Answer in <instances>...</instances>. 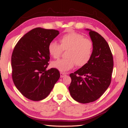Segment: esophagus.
Wrapping results in <instances>:
<instances>
[{
	"mask_svg": "<svg viewBox=\"0 0 128 128\" xmlns=\"http://www.w3.org/2000/svg\"><path fill=\"white\" fill-rule=\"evenodd\" d=\"M60 78H64V77L66 75L65 73L64 72H60Z\"/></svg>",
	"mask_w": 128,
	"mask_h": 128,
	"instance_id": "esophagus-1",
	"label": "esophagus"
}]
</instances>
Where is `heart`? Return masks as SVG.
I'll return each mask as SVG.
<instances>
[{"instance_id":"b5f03b06","label":"heart","mask_w":128,"mask_h":128,"mask_svg":"<svg viewBox=\"0 0 128 128\" xmlns=\"http://www.w3.org/2000/svg\"><path fill=\"white\" fill-rule=\"evenodd\" d=\"M59 42L60 44L55 41L49 44V54L56 59L60 56L63 50H67L65 53L66 58L53 61L52 67L60 72H66L72 69L75 64L78 67H83L90 60L93 52V43L83 35L71 31L63 35Z\"/></svg>"}]
</instances>
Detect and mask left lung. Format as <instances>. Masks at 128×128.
<instances>
[{"instance_id":"1","label":"left lung","mask_w":128,"mask_h":128,"mask_svg":"<svg viewBox=\"0 0 128 128\" xmlns=\"http://www.w3.org/2000/svg\"><path fill=\"white\" fill-rule=\"evenodd\" d=\"M89 34L93 43V52L85 66L70 74V94L78 102L89 103L98 99L111 83L114 61L111 50L106 40L91 30Z\"/></svg>"}]
</instances>
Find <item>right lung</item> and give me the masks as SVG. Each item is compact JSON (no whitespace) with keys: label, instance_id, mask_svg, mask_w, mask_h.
Here are the masks:
<instances>
[{"label":"right lung","instance_id":"obj_1","mask_svg":"<svg viewBox=\"0 0 128 128\" xmlns=\"http://www.w3.org/2000/svg\"><path fill=\"white\" fill-rule=\"evenodd\" d=\"M59 34L55 30L40 27L28 32L17 42L12 55V78L21 93L32 101L48 96L60 78L55 68L49 65V44Z\"/></svg>","mask_w":128,"mask_h":128}]
</instances>
